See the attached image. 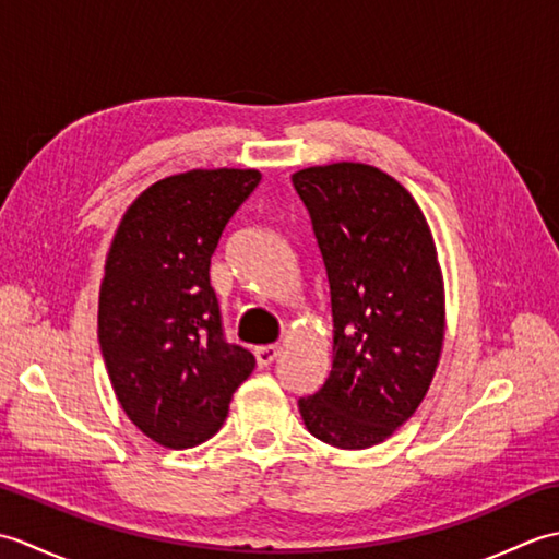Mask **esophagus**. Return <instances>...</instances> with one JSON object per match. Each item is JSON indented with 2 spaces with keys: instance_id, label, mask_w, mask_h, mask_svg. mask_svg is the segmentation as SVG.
Instances as JSON below:
<instances>
[{
  "instance_id": "obj_1",
  "label": "esophagus",
  "mask_w": 559,
  "mask_h": 559,
  "mask_svg": "<svg viewBox=\"0 0 559 559\" xmlns=\"http://www.w3.org/2000/svg\"><path fill=\"white\" fill-rule=\"evenodd\" d=\"M281 346H257L254 355H257V365L259 367H269L273 360L278 358Z\"/></svg>"
}]
</instances>
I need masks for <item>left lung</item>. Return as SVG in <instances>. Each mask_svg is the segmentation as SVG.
Wrapping results in <instances>:
<instances>
[{
	"label": "left lung",
	"mask_w": 559,
	"mask_h": 559,
	"mask_svg": "<svg viewBox=\"0 0 559 559\" xmlns=\"http://www.w3.org/2000/svg\"><path fill=\"white\" fill-rule=\"evenodd\" d=\"M310 211L334 317L324 386L298 401L317 439L367 449L418 411L444 346V278L432 230L403 185L365 163L293 175Z\"/></svg>",
	"instance_id": "8db88e82"
}]
</instances>
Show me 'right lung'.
I'll list each match as a JSON object with an SVG mask.
<instances>
[{
	"mask_svg": "<svg viewBox=\"0 0 559 559\" xmlns=\"http://www.w3.org/2000/svg\"><path fill=\"white\" fill-rule=\"evenodd\" d=\"M259 180L254 168L170 175L134 199L112 237L98 298L103 360L127 418L160 447L216 435L254 370V355L223 338L209 266Z\"/></svg>",
	"mask_w": 559,
	"mask_h": 559,
	"instance_id": "add662e5",
	"label": "right lung"
}]
</instances>
